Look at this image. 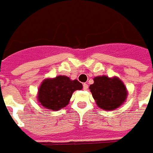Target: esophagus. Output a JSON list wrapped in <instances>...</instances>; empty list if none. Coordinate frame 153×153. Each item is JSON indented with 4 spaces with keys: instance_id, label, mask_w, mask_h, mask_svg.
I'll list each match as a JSON object with an SVG mask.
<instances>
[{
    "instance_id": "obj_1",
    "label": "esophagus",
    "mask_w": 153,
    "mask_h": 153,
    "mask_svg": "<svg viewBox=\"0 0 153 153\" xmlns=\"http://www.w3.org/2000/svg\"><path fill=\"white\" fill-rule=\"evenodd\" d=\"M83 89H84L85 91H86V90L88 89V85H87L86 83H84V84H83Z\"/></svg>"
}]
</instances>
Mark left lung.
<instances>
[{
	"mask_svg": "<svg viewBox=\"0 0 153 153\" xmlns=\"http://www.w3.org/2000/svg\"><path fill=\"white\" fill-rule=\"evenodd\" d=\"M92 96L100 108L104 110H114L126 100L128 91L123 82L114 76H96L94 83L90 85Z\"/></svg>",
	"mask_w": 153,
	"mask_h": 153,
	"instance_id": "8db88e82",
	"label": "left lung"
}]
</instances>
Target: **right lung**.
I'll use <instances>...</instances> for the list:
<instances>
[{
	"label": "right lung",
	"instance_id": "1",
	"mask_svg": "<svg viewBox=\"0 0 153 153\" xmlns=\"http://www.w3.org/2000/svg\"><path fill=\"white\" fill-rule=\"evenodd\" d=\"M82 87L77 80L72 81L66 76L45 79L39 89L38 100L46 109L58 110L68 105L72 93Z\"/></svg>",
	"mask_w": 153,
	"mask_h": 153
}]
</instances>
